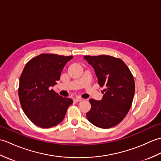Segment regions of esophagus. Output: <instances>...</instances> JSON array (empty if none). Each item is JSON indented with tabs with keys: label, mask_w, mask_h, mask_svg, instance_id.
I'll return each mask as SVG.
<instances>
[{
	"label": "esophagus",
	"mask_w": 161,
	"mask_h": 161,
	"mask_svg": "<svg viewBox=\"0 0 161 161\" xmlns=\"http://www.w3.org/2000/svg\"><path fill=\"white\" fill-rule=\"evenodd\" d=\"M81 100H82V99H81V98H80V97L75 98V100H74V101H75V102H81Z\"/></svg>",
	"instance_id": "1"
}]
</instances>
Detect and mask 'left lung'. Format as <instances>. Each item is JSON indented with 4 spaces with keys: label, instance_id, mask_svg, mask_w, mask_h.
<instances>
[{
    "label": "left lung",
    "instance_id": "left-lung-1",
    "mask_svg": "<svg viewBox=\"0 0 161 161\" xmlns=\"http://www.w3.org/2000/svg\"><path fill=\"white\" fill-rule=\"evenodd\" d=\"M94 68L104 94L100 101L90 99L88 121L97 127L108 129L118 125L129 112L135 93V81L122 59L109 55L84 56Z\"/></svg>",
    "mask_w": 161,
    "mask_h": 161
}]
</instances>
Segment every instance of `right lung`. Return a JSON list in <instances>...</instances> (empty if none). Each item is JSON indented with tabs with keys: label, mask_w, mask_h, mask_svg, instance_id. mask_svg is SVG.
Masks as SVG:
<instances>
[{
	"label": "right lung",
	"mask_w": 161,
	"mask_h": 161,
	"mask_svg": "<svg viewBox=\"0 0 161 161\" xmlns=\"http://www.w3.org/2000/svg\"><path fill=\"white\" fill-rule=\"evenodd\" d=\"M73 56L41 54L26 64L20 77L19 97L23 111L42 128H50L63 120L70 98L63 97L50 86L60 80L61 71Z\"/></svg>",
	"instance_id": "obj_1"
}]
</instances>
